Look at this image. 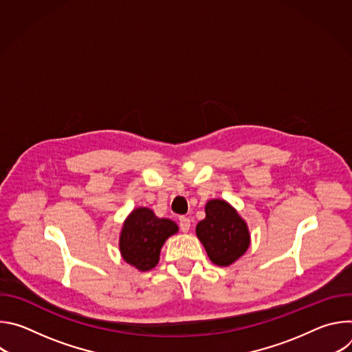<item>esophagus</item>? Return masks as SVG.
<instances>
[{"label": "esophagus", "instance_id": "obj_1", "mask_svg": "<svg viewBox=\"0 0 352 352\" xmlns=\"http://www.w3.org/2000/svg\"><path fill=\"white\" fill-rule=\"evenodd\" d=\"M179 227H181L182 232H188L189 228H190V219L186 217V216L179 217Z\"/></svg>", "mask_w": 352, "mask_h": 352}]
</instances>
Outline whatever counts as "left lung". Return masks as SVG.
<instances>
[{"mask_svg":"<svg viewBox=\"0 0 352 352\" xmlns=\"http://www.w3.org/2000/svg\"><path fill=\"white\" fill-rule=\"evenodd\" d=\"M205 212V220L196 226V235L214 265L230 266L249 248L248 226L238 212L221 199L209 200Z\"/></svg>","mask_w":352,"mask_h":352,"instance_id":"left-lung-1","label":"left lung"}]
</instances>
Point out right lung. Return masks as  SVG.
<instances>
[{
	"label": "right lung",
	"instance_id": "1",
	"mask_svg": "<svg viewBox=\"0 0 352 352\" xmlns=\"http://www.w3.org/2000/svg\"><path fill=\"white\" fill-rule=\"evenodd\" d=\"M178 232V226L168 219H159L147 208L135 209L124 221L120 250L124 261L140 272L153 269L160 259L166 239Z\"/></svg>",
	"mask_w": 352,
	"mask_h": 352
}]
</instances>
